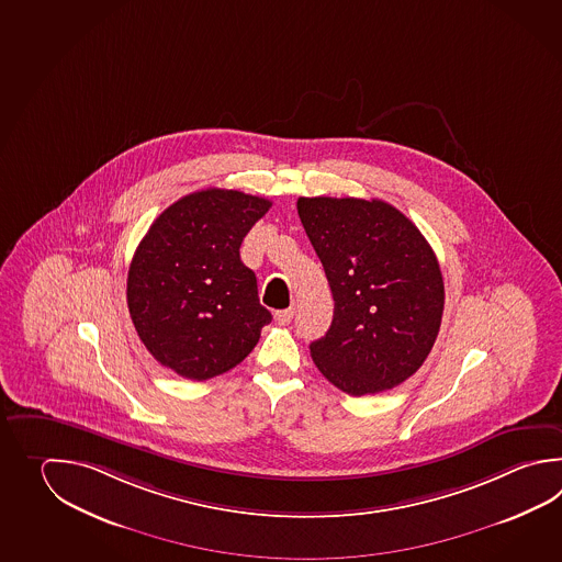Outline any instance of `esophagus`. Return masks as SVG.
I'll list each match as a JSON object with an SVG mask.
<instances>
[{
	"label": "esophagus",
	"instance_id": "obj_1",
	"mask_svg": "<svg viewBox=\"0 0 562 562\" xmlns=\"http://www.w3.org/2000/svg\"><path fill=\"white\" fill-rule=\"evenodd\" d=\"M292 316H294V308L278 310V312H274V321L278 322L280 326L290 324V322H292Z\"/></svg>",
	"mask_w": 562,
	"mask_h": 562
}]
</instances>
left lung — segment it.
<instances>
[{
    "label": "left lung",
    "mask_w": 562,
    "mask_h": 562,
    "mask_svg": "<svg viewBox=\"0 0 562 562\" xmlns=\"http://www.w3.org/2000/svg\"><path fill=\"white\" fill-rule=\"evenodd\" d=\"M296 206L334 299L328 333L310 344L314 364L350 396L398 386L440 330L445 282L430 244L382 200L318 195Z\"/></svg>",
    "instance_id": "left-lung-1"
}]
</instances>
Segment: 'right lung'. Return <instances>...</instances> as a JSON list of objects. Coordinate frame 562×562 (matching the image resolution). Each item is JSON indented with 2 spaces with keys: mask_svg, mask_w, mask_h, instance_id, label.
Here are the masks:
<instances>
[{
  "mask_svg": "<svg viewBox=\"0 0 562 562\" xmlns=\"http://www.w3.org/2000/svg\"><path fill=\"white\" fill-rule=\"evenodd\" d=\"M272 202L238 190H200L166 207L142 238L127 272V308L161 367L207 380L240 364L272 314L241 240Z\"/></svg>",
  "mask_w": 562,
  "mask_h": 562,
  "instance_id": "add662e5",
  "label": "right lung"
}]
</instances>
